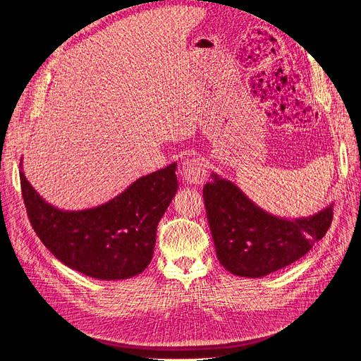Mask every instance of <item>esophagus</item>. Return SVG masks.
<instances>
[{
	"instance_id": "obj_1",
	"label": "esophagus",
	"mask_w": 361,
	"mask_h": 361,
	"mask_svg": "<svg viewBox=\"0 0 361 361\" xmlns=\"http://www.w3.org/2000/svg\"><path fill=\"white\" fill-rule=\"evenodd\" d=\"M180 174L183 180L190 185H200L206 179V169L202 159L190 158L182 162Z\"/></svg>"
}]
</instances>
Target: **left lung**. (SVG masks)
Masks as SVG:
<instances>
[{
  "mask_svg": "<svg viewBox=\"0 0 361 361\" xmlns=\"http://www.w3.org/2000/svg\"><path fill=\"white\" fill-rule=\"evenodd\" d=\"M203 199L216 257L239 277L259 279L293 264L324 238L333 220V203L307 218L271 215L215 173L203 187Z\"/></svg>",
  "mask_w": 361,
  "mask_h": 361,
  "instance_id": "1",
  "label": "left lung"
}]
</instances>
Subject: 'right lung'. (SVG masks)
Returning a JSON list of instances; mask_svg holds the SVG:
<instances>
[{
    "label": "right lung",
    "mask_w": 361,
    "mask_h": 361,
    "mask_svg": "<svg viewBox=\"0 0 361 361\" xmlns=\"http://www.w3.org/2000/svg\"><path fill=\"white\" fill-rule=\"evenodd\" d=\"M30 223L64 265L99 280L138 276L150 264L157 227L178 191L176 162L137 179L101 206L61 211L43 200L20 170Z\"/></svg>",
    "instance_id": "add662e5"
}]
</instances>
